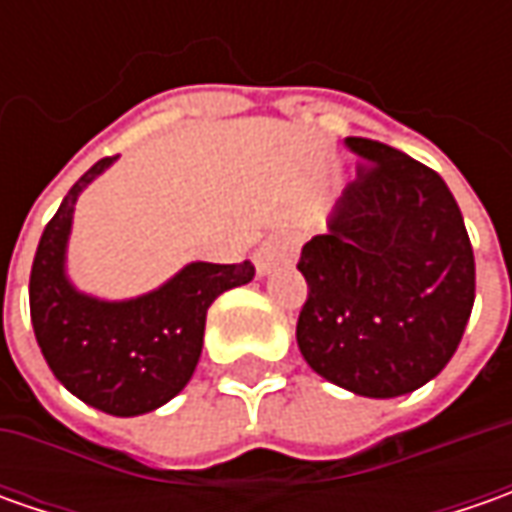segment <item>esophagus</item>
I'll return each instance as SVG.
<instances>
[{
    "mask_svg": "<svg viewBox=\"0 0 512 512\" xmlns=\"http://www.w3.org/2000/svg\"><path fill=\"white\" fill-rule=\"evenodd\" d=\"M299 242H302V236L296 230H276V233H270L265 242L259 245L256 256H253L259 276H267L273 267L293 262L296 253H299Z\"/></svg>",
    "mask_w": 512,
    "mask_h": 512,
    "instance_id": "1",
    "label": "esophagus"
}]
</instances>
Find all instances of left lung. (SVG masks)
<instances>
[{
  "instance_id": "left-lung-1",
  "label": "left lung",
  "mask_w": 512,
  "mask_h": 512,
  "mask_svg": "<svg viewBox=\"0 0 512 512\" xmlns=\"http://www.w3.org/2000/svg\"><path fill=\"white\" fill-rule=\"evenodd\" d=\"M344 145L364 168L327 233L302 247L296 342L327 382L396 399L436 379L462 342L476 299L473 247L436 170L373 139Z\"/></svg>"
}]
</instances>
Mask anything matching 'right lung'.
Masks as SVG:
<instances>
[{
    "mask_svg": "<svg viewBox=\"0 0 512 512\" xmlns=\"http://www.w3.org/2000/svg\"><path fill=\"white\" fill-rule=\"evenodd\" d=\"M116 162L99 159L70 187L30 267V322L53 376L76 399L110 416H142L190 382L205 342L207 307L253 279V265L190 262L133 299L82 293L68 276V239L82 190Z\"/></svg>",
    "mask_w": 512,
    "mask_h": 512,
    "instance_id": "right-lung-1",
    "label": "right lung"
}]
</instances>
